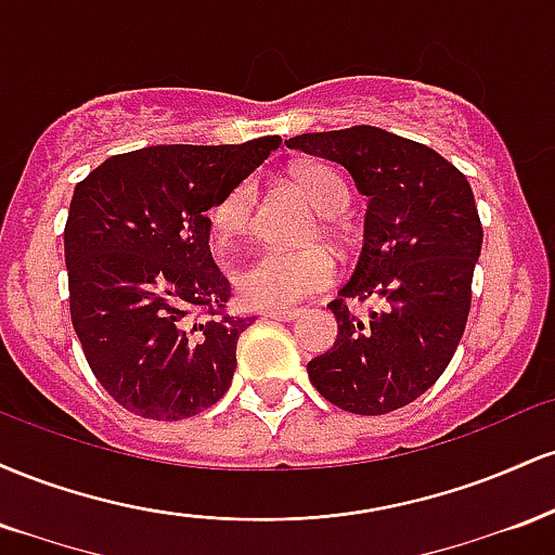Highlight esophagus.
<instances>
[{
	"instance_id": "34e87169",
	"label": "esophagus",
	"mask_w": 555,
	"mask_h": 555,
	"mask_svg": "<svg viewBox=\"0 0 555 555\" xmlns=\"http://www.w3.org/2000/svg\"><path fill=\"white\" fill-rule=\"evenodd\" d=\"M260 315L271 318V321H295V318L299 315V310H263Z\"/></svg>"
}]
</instances>
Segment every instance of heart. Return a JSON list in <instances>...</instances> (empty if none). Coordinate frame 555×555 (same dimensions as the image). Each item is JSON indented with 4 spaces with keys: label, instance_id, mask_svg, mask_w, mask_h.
I'll use <instances>...</instances> for the list:
<instances>
[{
    "label": "heart",
    "instance_id": "obj_1",
    "mask_svg": "<svg viewBox=\"0 0 555 555\" xmlns=\"http://www.w3.org/2000/svg\"><path fill=\"white\" fill-rule=\"evenodd\" d=\"M297 184L321 214L336 216L347 208L349 190L339 175L326 167H302ZM258 206V182L245 177L219 197L211 211V227L219 242H232L250 232ZM336 276V263L323 247H266L247 260L234 276L237 295L258 310H286L299 299L326 289Z\"/></svg>",
    "mask_w": 555,
    "mask_h": 555
}]
</instances>
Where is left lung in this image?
Instances as JSON below:
<instances>
[{"label":"left lung","mask_w":555,"mask_h":555,"mask_svg":"<svg viewBox=\"0 0 555 555\" xmlns=\"http://www.w3.org/2000/svg\"><path fill=\"white\" fill-rule=\"evenodd\" d=\"M286 145L336 162L367 197L358 266L328 302L339 334L308 362L310 384L344 412L386 415L441 378L467 326L482 247L473 188L428 145L380 127L305 132ZM371 296L385 308L351 313L352 298Z\"/></svg>","instance_id":"8db88e82"}]
</instances>
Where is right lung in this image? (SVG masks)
<instances>
[{"mask_svg":"<svg viewBox=\"0 0 555 555\" xmlns=\"http://www.w3.org/2000/svg\"><path fill=\"white\" fill-rule=\"evenodd\" d=\"M279 145V135L151 145L106 158L75 184L69 315L93 375L127 412L184 420L232 386L253 318L224 315L232 286L214 263L206 211Z\"/></svg>","mask_w":555,"mask_h":555,"instance_id":"right-lung-1","label":"right lung"}]
</instances>
